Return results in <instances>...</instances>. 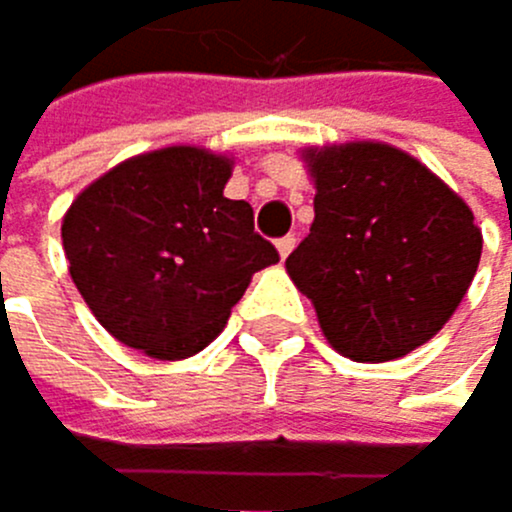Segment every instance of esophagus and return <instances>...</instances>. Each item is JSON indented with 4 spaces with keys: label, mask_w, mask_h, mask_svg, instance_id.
<instances>
[{
    "label": "esophagus",
    "mask_w": 512,
    "mask_h": 512,
    "mask_svg": "<svg viewBox=\"0 0 512 512\" xmlns=\"http://www.w3.org/2000/svg\"><path fill=\"white\" fill-rule=\"evenodd\" d=\"M296 248V238L293 235H283V238H277V251H280V258H286Z\"/></svg>",
    "instance_id": "1"
}]
</instances>
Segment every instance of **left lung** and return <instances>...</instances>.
<instances>
[{"instance_id":"1","label":"left lung","mask_w":512,"mask_h":512,"mask_svg":"<svg viewBox=\"0 0 512 512\" xmlns=\"http://www.w3.org/2000/svg\"><path fill=\"white\" fill-rule=\"evenodd\" d=\"M315 222L286 258L328 344L389 363L427 344L459 309L481 261L468 203L389 143L309 146Z\"/></svg>"}]
</instances>
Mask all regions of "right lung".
Instances as JSON below:
<instances>
[{"mask_svg":"<svg viewBox=\"0 0 512 512\" xmlns=\"http://www.w3.org/2000/svg\"><path fill=\"white\" fill-rule=\"evenodd\" d=\"M232 159L200 146L133 155L95 178L63 216L69 277L120 344L184 360L226 328L261 267L280 261L229 200Z\"/></svg>","mask_w":512,"mask_h":512,"instance_id":"add662e5","label":"right lung"}]
</instances>
